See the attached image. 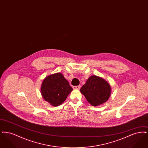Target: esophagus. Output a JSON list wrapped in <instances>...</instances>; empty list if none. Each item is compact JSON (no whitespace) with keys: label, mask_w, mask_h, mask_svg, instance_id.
<instances>
[{"label":"esophagus","mask_w":148,"mask_h":148,"mask_svg":"<svg viewBox=\"0 0 148 148\" xmlns=\"http://www.w3.org/2000/svg\"><path fill=\"white\" fill-rule=\"evenodd\" d=\"M73 88V89H77V90H79V89H80V85L74 86Z\"/></svg>","instance_id":"34e87169"}]
</instances>
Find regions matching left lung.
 Segmentation results:
<instances>
[{"instance_id": "left-lung-1", "label": "left lung", "mask_w": 148, "mask_h": 148, "mask_svg": "<svg viewBox=\"0 0 148 148\" xmlns=\"http://www.w3.org/2000/svg\"><path fill=\"white\" fill-rule=\"evenodd\" d=\"M80 92L92 106H97L104 103L109 98L111 87L102 77L92 75L81 88Z\"/></svg>"}]
</instances>
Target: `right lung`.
<instances>
[{"instance_id": "1", "label": "right lung", "mask_w": 148, "mask_h": 148, "mask_svg": "<svg viewBox=\"0 0 148 148\" xmlns=\"http://www.w3.org/2000/svg\"><path fill=\"white\" fill-rule=\"evenodd\" d=\"M73 90L62 73H57L45 77L41 86L42 98L53 106L62 104Z\"/></svg>"}]
</instances>
